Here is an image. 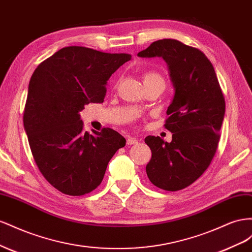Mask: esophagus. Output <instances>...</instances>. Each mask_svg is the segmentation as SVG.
<instances>
[{"mask_svg": "<svg viewBox=\"0 0 252 252\" xmlns=\"http://www.w3.org/2000/svg\"><path fill=\"white\" fill-rule=\"evenodd\" d=\"M137 143H138V140L134 137H127V139H126V145H128V146L137 145Z\"/></svg>", "mask_w": 252, "mask_h": 252, "instance_id": "esophagus-1", "label": "esophagus"}]
</instances>
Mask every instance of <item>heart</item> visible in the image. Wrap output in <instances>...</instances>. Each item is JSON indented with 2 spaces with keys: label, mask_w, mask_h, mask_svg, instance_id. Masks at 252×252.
Returning a JSON list of instances; mask_svg holds the SVG:
<instances>
[{
  "label": "heart",
  "mask_w": 252,
  "mask_h": 252,
  "mask_svg": "<svg viewBox=\"0 0 252 252\" xmlns=\"http://www.w3.org/2000/svg\"><path fill=\"white\" fill-rule=\"evenodd\" d=\"M153 82H160L163 83V78L156 73V71H147V73L143 75V83L149 84V83H153Z\"/></svg>",
  "instance_id": "b5f03b06"
}]
</instances>
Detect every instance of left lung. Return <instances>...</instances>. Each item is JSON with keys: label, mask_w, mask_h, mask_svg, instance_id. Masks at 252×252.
I'll use <instances>...</instances> for the list:
<instances>
[{"label": "left lung", "mask_w": 252, "mask_h": 252, "mask_svg": "<svg viewBox=\"0 0 252 252\" xmlns=\"http://www.w3.org/2000/svg\"><path fill=\"white\" fill-rule=\"evenodd\" d=\"M137 56L161 57L175 91L164 124L172 141L158 136L145 139L152 152L147 175L162 190L185 189L209 167L218 149L225 98L217 74L203 52L174 39L155 41Z\"/></svg>", "instance_id": "8db88e82"}]
</instances>
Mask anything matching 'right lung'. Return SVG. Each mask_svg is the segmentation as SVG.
<instances>
[{"label": "right lung", "instance_id": "right-lung-1", "mask_svg": "<svg viewBox=\"0 0 252 252\" xmlns=\"http://www.w3.org/2000/svg\"><path fill=\"white\" fill-rule=\"evenodd\" d=\"M131 57L68 46L34 69L24 128L40 172L60 192L79 196L95 190L113 155L126 146L113 128L84 132L79 112L85 104L103 102L107 80Z\"/></svg>", "mask_w": 252, "mask_h": 252}]
</instances>
